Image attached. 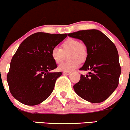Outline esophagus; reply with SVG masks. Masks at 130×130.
I'll list each match as a JSON object with an SVG mask.
<instances>
[{
	"label": "esophagus",
	"mask_w": 130,
	"mask_h": 130,
	"mask_svg": "<svg viewBox=\"0 0 130 130\" xmlns=\"http://www.w3.org/2000/svg\"><path fill=\"white\" fill-rule=\"evenodd\" d=\"M63 73V75H69L71 73V72H64Z\"/></svg>",
	"instance_id": "obj_1"
}]
</instances>
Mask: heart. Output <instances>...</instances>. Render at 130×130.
Returning a JSON list of instances; mask_svg holds the SVG:
<instances>
[{
    "instance_id": "obj_1",
    "label": "heart",
    "mask_w": 130,
    "mask_h": 130,
    "mask_svg": "<svg viewBox=\"0 0 130 130\" xmlns=\"http://www.w3.org/2000/svg\"><path fill=\"white\" fill-rule=\"evenodd\" d=\"M62 49L54 47L51 51V56L56 63L63 60L65 54H68V62L62 63L58 69L62 72H71L79 66V63L85 62L88 56V50L86 45L80 43L78 40L68 38L62 42Z\"/></svg>"
}]
</instances>
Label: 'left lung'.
Returning a JSON list of instances; mask_svg holds the SVG:
<instances>
[{"mask_svg":"<svg viewBox=\"0 0 130 130\" xmlns=\"http://www.w3.org/2000/svg\"><path fill=\"white\" fill-rule=\"evenodd\" d=\"M80 39L88 50V56L80 70H90L81 75L73 86L75 92L88 102L99 103L106 100L116 89L121 67L116 46L103 32L97 29L78 31L68 34Z\"/></svg>","mask_w":130,"mask_h":130,"instance_id":"left-lung-1","label":"left lung"}]
</instances>
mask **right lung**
I'll use <instances>...</instances> for the list:
<instances>
[{"label": "right lung", "mask_w": 130, "mask_h": 130, "mask_svg": "<svg viewBox=\"0 0 130 130\" xmlns=\"http://www.w3.org/2000/svg\"><path fill=\"white\" fill-rule=\"evenodd\" d=\"M67 34L36 32L21 42L13 56L7 79L14 98L23 104L35 105L47 99L62 72H51L57 67L51 56L52 48Z\"/></svg>", "instance_id": "add662e5"}]
</instances>
